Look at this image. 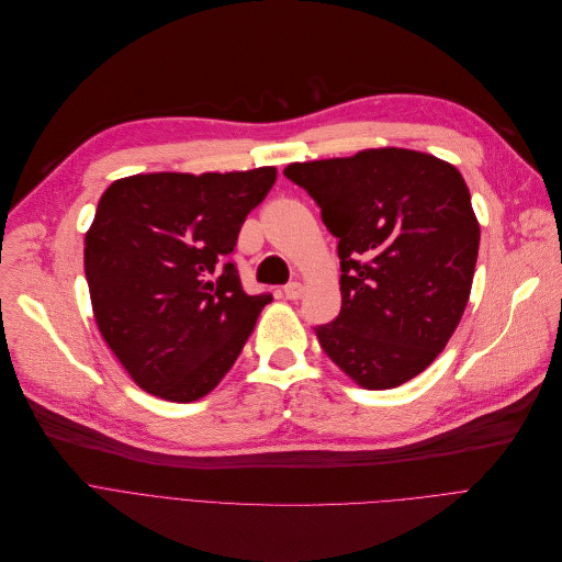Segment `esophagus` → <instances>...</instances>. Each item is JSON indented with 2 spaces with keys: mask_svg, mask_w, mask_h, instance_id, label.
Segmentation results:
<instances>
[{
  "mask_svg": "<svg viewBox=\"0 0 562 562\" xmlns=\"http://www.w3.org/2000/svg\"><path fill=\"white\" fill-rule=\"evenodd\" d=\"M283 294L288 296L290 302H294V300H300V296L304 294V285L300 283V281H292V283H288L285 288H283Z\"/></svg>",
  "mask_w": 562,
  "mask_h": 562,
  "instance_id": "obj_1",
  "label": "esophagus"
}]
</instances>
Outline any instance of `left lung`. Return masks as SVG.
Returning <instances> with one entry per match:
<instances>
[{
    "mask_svg": "<svg viewBox=\"0 0 562 562\" xmlns=\"http://www.w3.org/2000/svg\"><path fill=\"white\" fill-rule=\"evenodd\" d=\"M283 175L322 209L338 238L340 315L315 328L360 387L422 374L465 313L481 226L451 162L402 147L292 162Z\"/></svg>",
    "mask_w": 562,
    "mask_h": 562,
    "instance_id": "left-lung-1",
    "label": "left lung"
}]
</instances>
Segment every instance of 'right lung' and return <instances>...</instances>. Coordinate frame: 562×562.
<instances>
[{"label": "right lung", "instance_id": "obj_1", "mask_svg": "<svg viewBox=\"0 0 562 562\" xmlns=\"http://www.w3.org/2000/svg\"><path fill=\"white\" fill-rule=\"evenodd\" d=\"M277 181L247 172H151L113 181L86 231L99 334L145 392L190 404L234 368L270 294L249 296L228 254Z\"/></svg>", "mask_w": 562, "mask_h": 562}]
</instances>
